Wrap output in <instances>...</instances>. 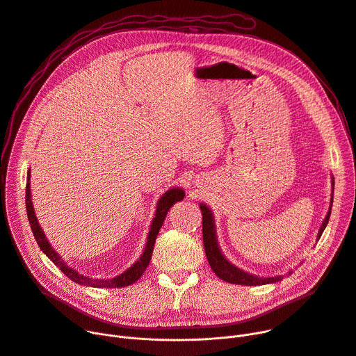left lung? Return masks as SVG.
I'll return each instance as SVG.
<instances>
[{"instance_id": "8db88e82", "label": "left lung", "mask_w": 356, "mask_h": 356, "mask_svg": "<svg viewBox=\"0 0 356 356\" xmlns=\"http://www.w3.org/2000/svg\"><path fill=\"white\" fill-rule=\"evenodd\" d=\"M331 184H332V194H334V177L331 178ZM332 202H334V197H331V204H330V209H327V213L325 216V220L322 221V225L318 231L316 239L321 238L323 229L327 225V221H330L331 216V209H332ZM200 208L202 211V238H204V248H205V254L209 262L211 269L215 272V275L218 278H221L225 282L229 284H236V285H247V286H257V285H266V284H275L278 281H282L285 275H273V277H258V275H252L250 272H245L243 269L235 266L234 264H231L225 255L222 254L220 243H218V238H216V227H215V220H213V213L211 211V208L205 204H200ZM293 270H289L288 275H291Z\"/></svg>"}]
</instances>
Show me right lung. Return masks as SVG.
<instances>
[{
    "mask_svg": "<svg viewBox=\"0 0 356 356\" xmlns=\"http://www.w3.org/2000/svg\"><path fill=\"white\" fill-rule=\"evenodd\" d=\"M30 178H31V170H29L26 172V188H25V207H26V215H29V221L34 234V238L38 243V247L41 248V251L54 262V265H57L65 275L74 281L75 284H79L83 286H92V288H122V286H128L132 285L134 282L138 281L141 278V275L144 273V270L147 269V266L149 265L151 257H152V251H154V245H155V239L156 235L165 221V216L170 211V208L178 202L182 201L185 197L184 189L177 186V188H171L168 189L167 193H163L162 197L158 200L156 202V209H155V216L151 222L149 227V232L147 236V243L143 255L140 257V259H136L127 270H124L120 275L109 278V280H98V278H90L79 273L78 270H75L74 268H71L67 262H64V259L58 255V252L52 248V245L48 242L42 228L38 224V220L35 216V211H34V205L31 201V188H30Z\"/></svg>",
    "mask_w": 356,
    "mask_h": 356,
    "instance_id": "add662e5",
    "label": "right lung"
}]
</instances>
